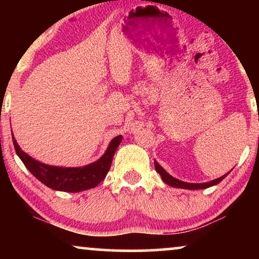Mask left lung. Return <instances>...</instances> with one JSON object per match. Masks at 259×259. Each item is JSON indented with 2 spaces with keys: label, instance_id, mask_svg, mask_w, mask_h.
Returning <instances> with one entry per match:
<instances>
[{
  "label": "left lung",
  "instance_id": "8db88e82",
  "mask_svg": "<svg viewBox=\"0 0 259 259\" xmlns=\"http://www.w3.org/2000/svg\"><path fill=\"white\" fill-rule=\"evenodd\" d=\"M154 166H155V171H157L159 175H160L162 182H165L167 185L172 186V187H177V189H185V190H203V189H207V187H211V186H214L217 185L222 182L223 179L225 178L226 176L229 175V173H226V175L219 177V178L214 179V180H211V182H207V183H186V182H182V180L175 178V177H172L171 175H168L167 172L165 171L164 168L161 167L160 165L158 164L157 161L154 160Z\"/></svg>",
  "mask_w": 259,
  "mask_h": 259
}]
</instances>
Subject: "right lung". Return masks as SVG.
Returning a JSON list of instances; mask_svg holds the SVG:
<instances>
[{
    "instance_id": "1",
    "label": "right lung",
    "mask_w": 259,
    "mask_h": 259,
    "mask_svg": "<svg viewBox=\"0 0 259 259\" xmlns=\"http://www.w3.org/2000/svg\"><path fill=\"white\" fill-rule=\"evenodd\" d=\"M121 140L122 136L112 139L101 158L92 164L82 167H60V166L46 165L44 162L35 160L29 154L21 150L13 134V144L16 154L31 175L49 189L63 191V192H81L98 186V184H100L107 176L111 168L113 155Z\"/></svg>"
}]
</instances>
